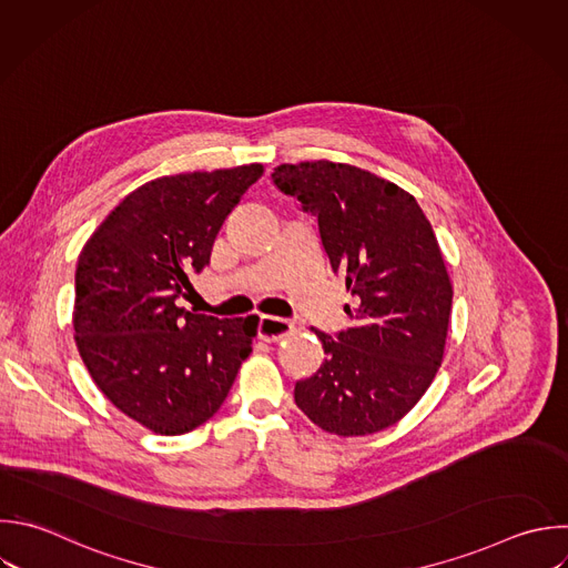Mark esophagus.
Listing matches in <instances>:
<instances>
[{
    "label": "esophagus",
    "mask_w": 568,
    "mask_h": 568,
    "mask_svg": "<svg viewBox=\"0 0 568 568\" xmlns=\"http://www.w3.org/2000/svg\"><path fill=\"white\" fill-rule=\"evenodd\" d=\"M291 331H293V324L288 320L273 317V315H262L257 324V337L264 342H277L286 337Z\"/></svg>",
    "instance_id": "obj_1"
}]
</instances>
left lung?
<instances>
[{
    "label": "left lung",
    "mask_w": 568,
    "mask_h": 568,
    "mask_svg": "<svg viewBox=\"0 0 568 568\" xmlns=\"http://www.w3.org/2000/svg\"><path fill=\"white\" fill-rule=\"evenodd\" d=\"M271 178L317 220L353 295L351 328H313L324 362L295 384V404L326 433L384 430L419 402L444 355L453 286L430 222L410 193L351 164H282Z\"/></svg>",
    "instance_id": "left-lung-1"
}]
</instances>
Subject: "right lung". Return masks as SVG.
Instances as JSON below:
<instances>
[{"mask_svg": "<svg viewBox=\"0 0 568 568\" xmlns=\"http://www.w3.org/2000/svg\"><path fill=\"white\" fill-rule=\"evenodd\" d=\"M262 164L158 178L129 193L84 244L75 271V342L98 388L160 435H182L224 404L251 355L257 317L178 306L211 262L226 215Z\"/></svg>", "mask_w": 568, "mask_h": 568, "instance_id": "1", "label": "right lung"}]
</instances>
